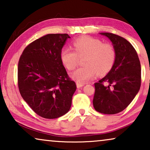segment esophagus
Segmentation results:
<instances>
[{
	"label": "esophagus",
	"mask_w": 150,
	"mask_h": 150,
	"mask_svg": "<svg viewBox=\"0 0 150 150\" xmlns=\"http://www.w3.org/2000/svg\"><path fill=\"white\" fill-rule=\"evenodd\" d=\"M84 85H85V84L79 83V82H76V86H77L78 88H81L82 87H83Z\"/></svg>",
	"instance_id": "obj_1"
}]
</instances>
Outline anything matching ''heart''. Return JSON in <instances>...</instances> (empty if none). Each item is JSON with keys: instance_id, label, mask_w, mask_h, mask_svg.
<instances>
[{"instance_id": "obj_1", "label": "heart", "mask_w": 150, "mask_h": 150, "mask_svg": "<svg viewBox=\"0 0 150 150\" xmlns=\"http://www.w3.org/2000/svg\"><path fill=\"white\" fill-rule=\"evenodd\" d=\"M72 49L63 48L61 60L68 70L77 66L79 59L83 58L84 66L74 71L71 76L77 82L85 83L97 74L103 76L110 71L116 60L117 52L110 44L89 36L78 38L72 42Z\"/></svg>"}]
</instances>
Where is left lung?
<instances>
[{
  "instance_id": "8db88e82",
  "label": "left lung",
  "mask_w": 150,
  "mask_h": 150,
  "mask_svg": "<svg viewBox=\"0 0 150 150\" xmlns=\"http://www.w3.org/2000/svg\"><path fill=\"white\" fill-rule=\"evenodd\" d=\"M100 34L111 41L117 57L107 75L94 84L93 104L96 111L116 114L131 103L140 89L141 63L137 51L126 39L110 33Z\"/></svg>"
}]
</instances>
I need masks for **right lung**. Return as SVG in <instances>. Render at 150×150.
Segmentation results:
<instances>
[{
    "label": "right lung",
    "mask_w": 150,
    "mask_h": 150,
    "mask_svg": "<svg viewBox=\"0 0 150 150\" xmlns=\"http://www.w3.org/2000/svg\"><path fill=\"white\" fill-rule=\"evenodd\" d=\"M68 35L48 34L24 48L18 67L20 93L39 116L55 119L70 109L76 89L61 60Z\"/></svg>",
    "instance_id": "right-lung-1"
}]
</instances>
